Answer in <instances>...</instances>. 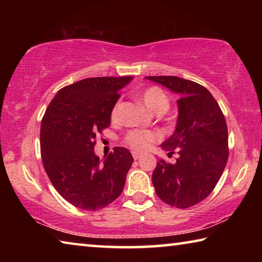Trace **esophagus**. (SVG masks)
<instances>
[{
	"mask_svg": "<svg viewBox=\"0 0 262 262\" xmlns=\"http://www.w3.org/2000/svg\"><path fill=\"white\" fill-rule=\"evenodd\" d=\"M132 155H133V157H134L135 161H136V159H139V158H141V157H142V154L137 152V151H133V152H132Z\"/></svg>",
	"mask_w": 262,
	"mask_h": 262,
	"instance_id": "1",
	"label": "esophagus"
}]
</instances>
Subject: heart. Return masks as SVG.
Listing matches in <instances>:
<instances>
[{
    "label": "heart",
    "instance_id": "b5f03b06",
    "mask_svg": "<svg viewBox=\"0 0 262 262\" xmlns=\"http://www.w3.org/2000/svg\"><path fill=\"white\" fill-rule=\"evenodd\" d=\"M139 98L142 100L147 107L154 113L163 114L170 107V100H168L167 95L164 92L161 88L158 86H150L145 90L141 91L139 94ZM119 105L120 103L117 101L114 104L112 111H111V118H117ZM157 134L151 130H130L127 133L125 136V142L127 145H129L132 149L143 151L147 149L154 141H156Z\"/></svg>",
    "mask_w": 262,
    "mask_h": 262
}]
</instances>
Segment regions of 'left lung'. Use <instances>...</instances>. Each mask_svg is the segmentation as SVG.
<instances>
[{
    "label": "left lung",
    "instance_id": "left-lung-1",
    "mask_svg": "<svg viewBox=\"0 0 262 262\" xmlns=\"http://www.w3.org/2000/svg\"><path fill=\"white\" fill-rule=\"evenodd\" d=\"M179 95L176 130L162 148L179 157L157 162L152 184L158 198L172 207L196 205L209 195L227 165L228 127L214 97L200 84L177 76H147Z\"/></svg>",
    "mask_w": 262,
    "mask_h": 262
}]
</instances>
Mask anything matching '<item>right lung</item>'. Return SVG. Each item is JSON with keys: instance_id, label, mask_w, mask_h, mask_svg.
Listing matches in <instances>:
<instances>
[{"instance_id": "1", "label": "right lung", "mask_w": 262, "mask_h": 262, "mask_svg": "<svg viewBox=\"0 0 262 262\" xmlns=\"http://www.w3.org/2000/svg\"><path fill=\"white\" fill-rule=\"evenodd\" d=\"M133 79L92 77L56 92L41 120L45 171L62 198L83 210L107 207L121 194L132 166L129 150L115 147L104 161L95 154L96 136L110 127L119 91Z\"/></svg>"}]
</instances>
